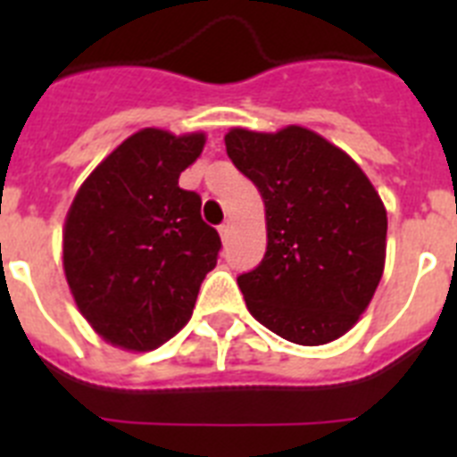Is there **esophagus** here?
Segmentation results:
<instances>
[{
    "instance_id": "1",
    "label": "esophagus",
    "mask_w": 457,
    "mask_h": 457,
    "mask_svg": "<svg viewBox=\"0 0 457 457\" xmlns=\"http://www.w3.org/2000/svg\"><path fill=\"white\" fill-rule=\"evenodd\" d=\"M231 231H233V224L231 221H224V224H220V236H221V240H228V236H231Z\"/></svg>"
}]
</instances>
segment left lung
<instances>
[{
    "instance_id": "1",
    "label": "left lung",
    "mask_w": 457,
    "mask_h": 457,
    "mask_svg": "<svg viewBox=\"0 0 457 457\" xmlns=\"http://www.w3.org/2000/svg\"><path fill=\"white\" fill-rule=\"evenodd\" d=\"M224 141L265 204V256L237 277L247 309L290 343L322 345L343 337L385 270L382 199L348 153L300 125L233 128Z\"/></svg>"
}]
</instances>
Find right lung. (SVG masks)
I'll return each instance as SVG.
<instances>
[{
    "mask_svg": "<svg viewBox=\"0 0 457 457\" xmlns=\"http://www.w3.org/2000/svg\"><path fill=\"white\" fill-rule=\"evenodd\" d=\"M204 132H135L84 180L63 226L75 304L104 341L146 353L183 329L221 240L179 187Z\"/></svg>",
    "mask_w": 457,
    "mask_h": 457,
    "instance_id": "1",
    "label": "right lung"
}]
</instances>
